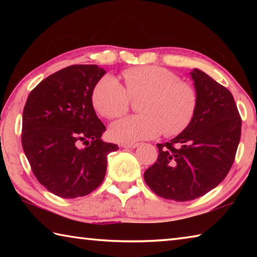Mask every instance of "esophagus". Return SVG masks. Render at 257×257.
<instances>
[{
	"label": "esophagus",
	"mask_w": 257,
	"mask_h": 257,
	"mask_svg": "<svg viewBox=\"0 0 257 257\" xmlns=\"http://www.w3.org/2000/svg\"><path fill=\"white\" fill-rule=\"evenodd\" d=\"M121 147H123V149H136V147L138 146L137 143H132V144H128V143H121L120 144Z\"/></svg>",
	"instance_id": "34e87169"
}]
</instances>
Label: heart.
Here are the masks:
<instances>
[{
    "label": "heart",
    "mask_w": 257,
    "mask_h": 257,
    "mask_svg": "<svg viewBox=\"0 0 257 257\" xmlns=\"http://www.w3.org/2000/svg\"><path fill=\"white\" fill-rule=\"evenodd\" d=\"M124 87L105 76L94 87L92 101L99 114L115 119L129 110L130 99L140 101L137 111L111 124L113 139L130 143L154 138L163 134L175 136L184 132L194 119L198 96L193 86L165 68L135 67L122 72Z\"/></svg>",
    "instance_id": "b5f03b06"
}]
</instances>
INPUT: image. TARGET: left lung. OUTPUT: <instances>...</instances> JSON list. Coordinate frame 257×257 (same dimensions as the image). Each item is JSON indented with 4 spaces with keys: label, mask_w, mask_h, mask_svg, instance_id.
I'll use <instances>...</instances> for the list:
<instances>
[{
    "label": "left lung",
    "mask_w": 257,
    "mask_h": 257,
    "mask_svg": "<svg viewBox=\"0 0 257 257\" xmlns=\"http://www.w3.org/2000/svg\"><path fill=\"white\" fill-rule=\"evenodd\" d=\"M190 76L198 96L194 119L177 137L156 145L158 160L144 173L158 196L176 202L201 197L224 179L241 134L232 94L198 69Z\"/></svg>",
    "instance_id": "obj_1"
}]
</instances>
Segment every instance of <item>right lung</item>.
Masks as SVG:
<instances>
[{
	"label": "right lung",
	"mask_w": 257,
	"mask_h": 257,
	"mask_svg": "<svg viewBox=\"0 0 257 257\" xmlns=\"http://www.w3.org/2000/svg\"><path fill=\"white\" fill-rule=\"evenodd\" d=\"M105 72L96 64L67 67L42 80L26 102L24 152L40 184L59 197L96 189L105 177L107 154L119 150L101 139L105 125L93 107L94 87Z\"/></svg>",
	"instance_id": "1"
}]
</instances>
